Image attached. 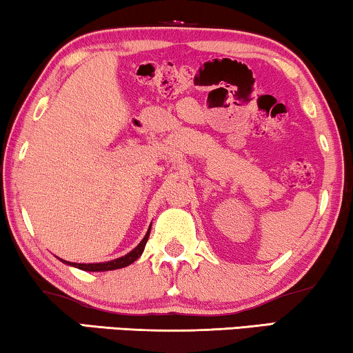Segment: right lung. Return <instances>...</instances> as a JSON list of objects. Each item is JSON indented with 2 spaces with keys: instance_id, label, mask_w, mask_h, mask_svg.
Listing matches in <instances>:
<instances>
[{
  "instance_id": "add662e5",
  "label": "right lung",
  "mask_w": 353,
  "mask_h": 353,
  "mask_svg": "<svg viewBox=\"0 0 353 353\" xmlns=\"http://www.w3.org/2000/svg\"><path fill=\"white\" fill-rule=\"evenodd\" d=\"M149 233H151V226H149L148 233L144 238L141 239V243H139L137 248L133 250H130L127 255H122V257L119 259H114V260H109V262H101V263H75V262H67V260H62L59 259L61 262H64L65 265H69V267H75L79 270H83V272H110V270H119V268H125L128 267L130 263H133L134 260H138L141 257L143 250H144V245L148 243V238H149Z\"/></svg>"
}]
</instances>
